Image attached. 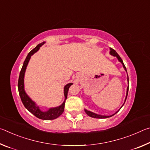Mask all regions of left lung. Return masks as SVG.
<instances>
[{
    "label": "left lung",
    "instance_id": "1",
    "mask_svg": "<svg viewBox=\"0 0 150 150\" xmlns=\"http://www.w3.org/2000/svg\"><path fill=\"white\" fill-rule=\"evenodd\" d=\"M110 54L111 55H112V56L116 57V58H117L118 60V62H120L122 63V64L124 70H125L126 71V73H127L126 68V67H125V65H124V63H123V61H122V59H121V57H120V56H119V55L117 54V53H116V51H115V50L112 49V48H110ZM127 75H128V74H127ZM127 80H128V83H129V81H128V79H127ZM128 87H127V90H126V96L125 100H124V104L122 105V106H121V108L122 107L123 105H124V103H125V102H126L127 96H128ZM120 108L119 109V110H118V111H116V112H115V114L117 113L120 110ZM85 111L86 114H87V115L88 116H91V117H92V118H109V117H111V116H112L113 115H115V114H114V115H110V116H103V115H97V114L94 113V112H93L89 111V110H87V109H85Z\"/></svg>",
    "mask_w": 150,
    "mask_h": 150
}]
</instances>
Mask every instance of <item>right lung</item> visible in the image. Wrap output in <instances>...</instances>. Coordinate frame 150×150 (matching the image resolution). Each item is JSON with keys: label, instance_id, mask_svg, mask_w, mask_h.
I'll return each instance as SVG.
<instances>
[{"label": "right lung", "instance_id": "add662e5", "mask_svg": "<svg viewBox=\"0 0 150 150\" xmlns=\"http://www.w3.org/2000/svg\"><path fill=\"white\" fill-rule=\"evenodd\" d=\"M45 42L41 43L37 45L36 47L34 48L31 52L28 54L27 57L25 59L24 62L22 65V69L20 71L19 79H18V92L19 95L21 98V100L22 103H23L24 106H25L28 110L30 112L32 115H34L35 116H36L37 118L42 120H54L59 117L60 115H62L63 111H64V107H65V100L67 99V93L69 91V88L73 85L72 83H69L68 84L65 85L64 87V96H65V100L63 101V103L62 105L56 106V107H53L50 108L46 111H43L40 108V106L37 105V104L35 103L34 100H32V98L27 95L24 89V75L25 72H26L27 65L28 64L29 61L31 58L32 55H34L35 52H37L38 51L40 50V47L42 46V45L45 44Z\"/></svg>", "mask_w": 150, "mask_h": 150}]
</instances>
